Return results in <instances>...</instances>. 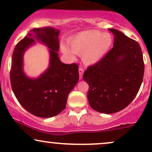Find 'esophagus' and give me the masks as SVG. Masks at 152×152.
Masks as SVG:
<instances>
[{"instance_id": "1", "label": "esophagus", "mask_w": 152, "mask_h": 152, "mask_svg": "<svg viewBox=\"0 0 152 152\" xmlns=\"http://www.w3.org/2000/svg\"><path fill=\"white\" fill-rule=\"evenodd\" d=\"M83 72H84V69H83V67H79V69H78V73H79V78H82Z\"/></svg>"}]
</instances>
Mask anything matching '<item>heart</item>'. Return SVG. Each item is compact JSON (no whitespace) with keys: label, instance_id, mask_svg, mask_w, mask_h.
I'll return each mask as SVG.
<instances>
[{"label":"heart","instance_id":"b5f03b06","mask_svg":"<svg viewBox=\"0 0 152 152\" xmlns=\"http://www.w3.org/2000/svg\"><path fill=\"white\" fill-rule=\"evenodd\" d=\"M112 42V37L107 33L83 31L75 36L69 42L72 51L64 45L61 46V50L71 58H74V53L81 56L83 61L90 65L99 61L105 56Z\"/></svg>","mask_w":152,"mask_h":152}]
</instances>
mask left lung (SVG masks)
Segmentation results:
<instances>
[{
	"mask_svg": "<svg viewBox=\"0 0 152 152\" xmlns=\"http://www.w3.org/2000/svg\"><path fill=\"white\" fill-rule=\"evenodd\" d=\"M114 35V47L94 65L87 67L83 80L89 86L87 97L92 109L113 114L126 108L140 88L144 72L139 44L121 31Z\"/></svg>",
	"mask_w": 152,
	"mask_h": 152,
	"instance_id": "left-lung-1",
	"label": "left lung"
}]
</instances>
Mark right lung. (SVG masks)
I'll return each mask as SVG.
<instances>
[{
	"mask_svg": "<svg viewBox=\"0 0 152 152\" xmlns=\"http://www.w3.org/2000/svg\"><path fill=\"white\" fill-rule=\"evenodd\" d=\"M59 31L49 26L31 30L15 46L12 56L10 78L18 102L31 114L49 118L65 109L68 96L79 78L78 65L65 64L58 58ZM36 39L51 50L50 65L36 80L26 77L22 71V55Z\"/></svg>",
	"mask_w": 152,
	"mask_h": 152,
	"instance_id": "obj_1",
	"label": "right lung"
}]
</instances>
